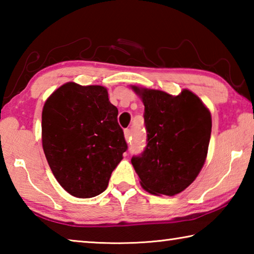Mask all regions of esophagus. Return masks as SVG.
<instances>
[{"label":"esophagus","instance_id":"34e87169","mask_svg":"<svg viewBox=\"0 0 254 254\" xmlns=\"http://www.w3.org/2000/svg\"><path fill=\"white\" fill-rule=\"evenodd\" d=\"M124 137H126L127 141L131 140V130H130V128H126V130H124Z\"/></svg>","mask_w":254,"mask_h":254}]
</instances>
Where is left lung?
<instances>
[{"label": "left lung", "instance_id": "obj_1", "mask_svg": "<svg viewBox=\"0 0 254 254\" xmlns=\"http://www.w3.org/2000/svg\"><path fill=\"white\" fill-rule=\"evenodd\" d=\"M144 105L148 143L131 162L152 195L175 196L196 179L207 157L212 115L189 89L179 95L132 85Z\"/></svg>", "mask_w": 254, "mask_h": 254}]
</instances>
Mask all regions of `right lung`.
<instances>
[{"label": "right lung", "instance_id": "1", "mask_svg": "<svg viewBox=\"0 0 254 254\" xmlns=\"http://www.w3.org/2000/svg\"><path fill=\"white\" fill-rule=\"evenodd\" d=\"M118 114L104 86L69 81L47 98L42 148L55 178L68 194L91 198L107 188L127 149Z\"/></svg>", "mask_w": 254, "mask_h": 254}]
</instances>
